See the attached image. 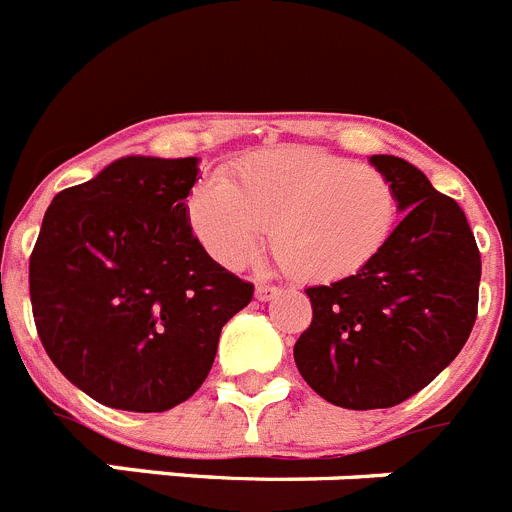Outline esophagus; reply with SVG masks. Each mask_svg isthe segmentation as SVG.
Returning a JSON list of instances; mask_svg holds the SVG:
<instances>
[{
    "label": "esophagus",
    "instance_id": "34e87169",
    "mask_svg": "<svg viewBox=\"0 0 512 512\" xmlns=\"http://www.w3.org/2000/svg\"><path fill=\"white\" fill-rule=\"evenodd\" d=\"M282 289L277 287V284H256V300L266 302L271 300V297H277Z\"/></svg>",
    "mask_w": 512,
    "mask_h": 512
}]
</instances>
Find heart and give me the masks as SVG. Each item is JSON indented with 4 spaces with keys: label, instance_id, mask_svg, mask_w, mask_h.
<instances>
[{
    "label": "heart",
    "instance_id": "1",
    "mask_svg": "<svg viewBox=\"0 0 512 512\" xmlns=\"http://www.w3.org/2000/svg\"><path fill=\"white\" fill-rule=\"evenodd\" d=\"M192 233L217 264L243 266L271 228V251L300 282L354 277L390 246L400 220L392 182L320 148L287 146L243 158L187 197Z\"/></svg>",
    "mask_w": 512,
    "mask_h": 512
}]
</instances>
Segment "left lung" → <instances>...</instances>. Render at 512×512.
<instances>
[{
    "instance_id": "obj_1",
    "label": "left lung",
    "mask_w": 512,
    "mask_h": 512,
    "mask_svg": "<svg viewBox=\"0 0 512 512\" xmlns=\"http://www.w3.org/2000/svg\"><path fill=\"white\" fill-rule=\"evenodd\" d=\"M405 212L390 246L354 277L307 287L302 379L348 410L395 408L456 359L477 320L482 256L467 215L397 156H372Z\"/></svg>"
}]
</instances>
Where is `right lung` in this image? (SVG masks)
<instances>
[{
  "label": "right lung",
  "mask_w": 512,
  "mask_h": 512,
  "mask_svg": "<svg viewBox=\"0 0 512 512\" xmlns=\"http://www.w3.org/2000/svg\"><path fill=\"white\" fill-rule=\"evenodd\" d=\"M197 158L128 156L63 189L30 253V302L58 372L107 408L164 413L200 390L253 284L187 223Z\"/></svg>",
  "instance_id": "1"
}]
</instances>
